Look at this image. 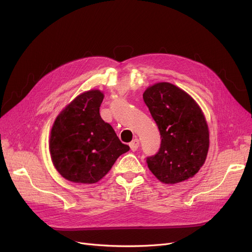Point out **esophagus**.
Wrapping results in <instances>:
<instances>
[{"instance_id":"34e87169","label":"esophagus","mask_w":252,"mask_h":252,"mask_svg":"<svg viewBox=\"0 0 252 252\" xmlns=\"http://www.w3.org/2000/svg\"><path fill=\"white\" fill-rule=\"evenodd\" d=\"M129 147H130V149L133 150V151H136L138 149V147H139V140L135 139V140L131 141L129 143Z\"/></svg>"}]
</instances>
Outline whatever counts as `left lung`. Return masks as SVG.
Segmentation results:
<instances>
[{
  "mask_svg": "<svg viewBox=\"0 0 252 252\" xmlns=\"http://www.w3.org/2000/svg\"><path fill=\"white\" fill-rule=\"evenodd\" d=\"M143 99L160 133V148L146 161L164 184L192 178L203 165L209 147L208 127L197 103L186 92L159 83L144 92Z\"/></svg>",
  "mask_w": 252,
  "mask_h": 252,
  "instance_id": "8db88e82",
  "label": "left lung"
}]
</instances>
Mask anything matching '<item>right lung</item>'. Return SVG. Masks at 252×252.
I'll use <instances>...</instances> for the list:
<instances>
[{"label": "right lung", "mask_w": 252, "mask_h": 252, "mask_svg": "<svg viewBox=\"0 0 252 252\" xmlns=\"http://www.w3.org/2000/svg\"><path fill=\"white\" fill-rule=\"evenodd\" d=\"M103 94L93 90L77 96L56 118L50 137L52 161L74 183L93 184L108 173L129 147L100 116Z\"/></svg>", "instance_id": "right-lung-1"}]
</instances>
